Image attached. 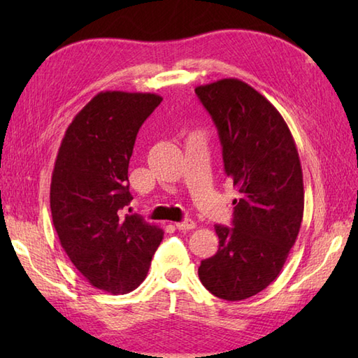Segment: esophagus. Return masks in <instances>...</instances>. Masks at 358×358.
<instances>
[{
    "instance_id": "obj_1",
    "label": "esophagus",
    "mask_w": 358,
    "mask_h": 358,
    "mask_svg": "<svg viewBox=\"0 0 358 358\" xmlns=\"http://www.w3.org/2000/svg\"><path fill=\"white\" fill-rule=\"evenodd\" d=\"M175 226H177V229H180V231H191L195 227V223H194V220L186 218V220H183V222H180Z\"/></svg>"
}]
</instances>
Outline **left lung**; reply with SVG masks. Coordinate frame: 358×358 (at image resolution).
<instances>
[{
    "label": "left lung",
    "mask_w": 358,
    "mask_h": 358,
    "mask_svg": "<svg viewBox=\"0 0 358 358\" xmlns=\"http://www.w3.org/2000/svg\"><path fill=\"white\" fill-rule=\"evenodd\" d=\"M223 149L226 177L237 187L232 226H215L220 245L199 277L218 299L238 301L268 287L299 235L305 191L292 134L254 87L237 78L199 86Z\"/></svg>",
    "instance_id": "1"
}]
</instances>
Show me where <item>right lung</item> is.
Here are the masks:
<instances>
[{"label":"right lung","mask_w":358,"mask_h":358,"mask_svg":"<svg viewBox=\"0 0 358 358\" xmlns=\"http://www.w3.org/2000/svg\"><path fill=\"white\" fill-rule=\"evenodd\" d=\"M163 98L100 92L67 127L50 183V210L59 243L90 285L127 294L146 278L163 231L124 214L129 159L136 134Z\"/></svg>","instance_id":"add662e5"}]
</instances>
